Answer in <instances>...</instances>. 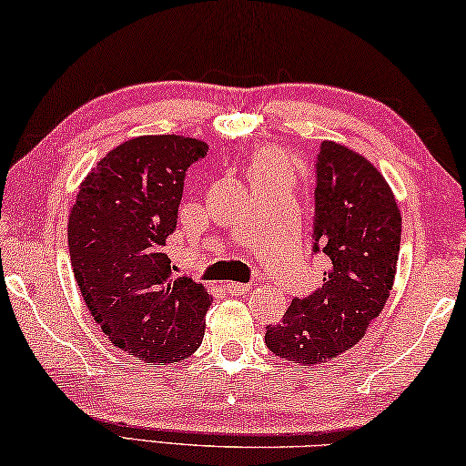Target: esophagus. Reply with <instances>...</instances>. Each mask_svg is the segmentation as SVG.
Masks as SVG:
<instances>
[{
    "label": "esophagus",
    "mask_w": 466,
    "mask_h": 466,
    "mask_svg": "<svg viewBox=\"0 0 466 466\" xmlns=\"http://www.w3.org/2000/svg\"><path fill=\"white\" fill-rule=\"evenodd\" d=\"M249 284H241V282H227L225 284V290L227 292H235V295H246L249 292Z\"/></svg>",
    "instance_id": "1"
}]
</instances>
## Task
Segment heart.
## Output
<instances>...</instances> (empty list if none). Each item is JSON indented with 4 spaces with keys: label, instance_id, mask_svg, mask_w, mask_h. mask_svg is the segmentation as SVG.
Listing matches in <instances>:
<instances>
[{
    "label": "heart",
    "instance_id": "heart-1",
    "mask_svg": "<svg viewBox=\"0 0 466 466\" xmlns=\"http://www.w3.org/2000/svg\"><path fill=\"white\" fill-rule=\"evenodd\" d=\"M259 176H289V163L280 153L262 151L251 163V177Z\"/></svg>",
    "mask_w": 466,
    "mask_h": 466
}]
</instances>
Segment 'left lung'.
<instances>
[{"label": "left lung", "instance_id": "obj_1", "mask_svg": "<svg viewBox=\"0 0 466 466\" xmlns=\"http://www.w3.org/2000/svg\"><path fill=\"white\" fill-rule=\"evenodd\" d=\"M313 256L325 262L323 287L292 299L266 346L313 366L346 352L379 317L393 289L401 212L385 177L362 155L323 141L315 157Z\"/></svg>", "mask_w": 466, "mask_h": 466}]
</instances>
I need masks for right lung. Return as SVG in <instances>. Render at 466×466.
I'll return each mask as SVG.
<instances>
[{
	"label": "right lung",
	"instance_id": "right-lung-1",
	"mask_svg": "<svg viewBox=\"0 0 466 466\" xmlns=\"http://www.w3.org/2000/svg\"><path fill=\"white\" fill-rule=\"evenodd\" d=\"M207 151L190 137L130 138L100 159L71 208L81 297L112 344L138 360L179 362L202 344L212 297L171 272L163 248L176 231L186 171Z\"/></svg>",
	"mask_w": 466,
	"mask_h": 466
}]
</instances>
